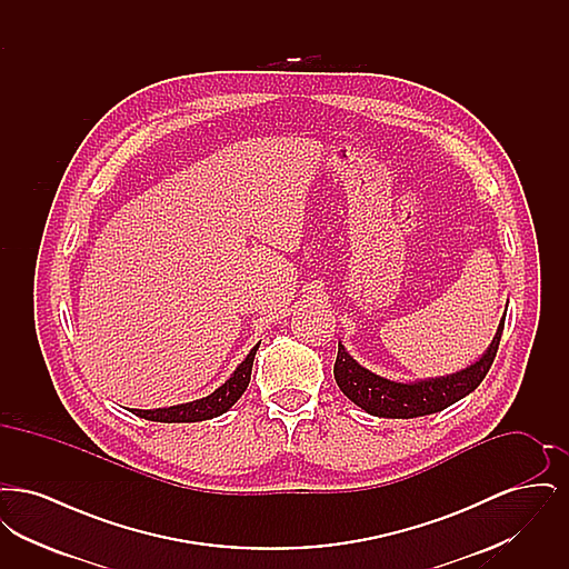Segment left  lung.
Instances as JSON below:
<instances>
[{"label": "left lung", "instance_id": "8db88e82", "mask_svg": "<svg viewBox=\"0 0 569 569\" xmlns=\"http://www.w3.org/2000/svg\"><path fill=\"white\" fill-rule=\"evenodd\" d=\"M503 325L506 316L499 320L497 332L487 352L476 362L450 376L416 381L381 378L367 367H362L360 362H356L339 341V352L335 360L337 386L352 403L378 418H418L441 411L467 397L469 392H473L480 386V381L487 378L495 353L499 350Z\"/></svg>", "mask_w": 569, "mask_h": 569}]
</instances>
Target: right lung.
Segmentation results:
<instances>
[{
	"mask_svg": "<svg viewBox=\"0 0 569 569\" xmlns=\"http://www.w3.org/2000/svg\"><path fill=\"white\" fill-rule=\"evenodd\" d=\"M260 343L251 348V352L244 356L243 362L234 369V373L226 379L217 390H213L209 397L196 399L190 403H179V406L158 407V409H130L136 416L153 422H200V420H211L221 413H226L230 407L234 406L251 379V367L253 358L258 352Z\"/></svg>",
	"mask_w": 569,
	"mask_h": 569,
	"instance_id": "1",
	"label": "right lung"
}]
</instances>
